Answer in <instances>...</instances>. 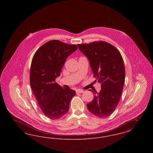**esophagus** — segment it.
Wrapping results in <instances>:
<instances>
[{"mask_svg":"<svg viewBox=\"0 0 153 153\" xmlns=\"http://www.w3.org/2000/svg\"><path fill=\"white\" fill-rule=\"evenodd\" d=\"M83 92H84V91L82 90V89H77L76 90V94H81V93H83Z\"/></svg>","mask_w":153,"mask_h":153,"instance_id":"1","label":"esophagus"}]
</instances>
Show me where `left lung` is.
I'll use <instances>...</instances> for the list:
<instances>
[{"label":"left lung","mask_w":153,"mask_h":153,"mask_svg":"<svg viewBox=\"0 0 153 153\" xmlns=\"http://www.w3.org/2000/svg\"><path fill=\"white\" fill-rule=\"evenodd\" d=\"M77 45L89 61L95 81L101 84L99 93L90 89L94 97L87 104L88 109L96 117H109L116 109L123 92L125 68L122 55L115 47L104 41Z\"/></svg>","instance_id":"8db88e82"}]
</instances>
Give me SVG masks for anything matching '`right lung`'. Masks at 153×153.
Returning <instances> with one entry per match:
<instances>
[{"label": "right lung", "mask_w": 153, "mask_h": 153, "mask_svg": "<svg viewBox=\"0 0 153 153\" xmlns=\"http://www.w3.org/2000/svg\"><path fill=\"white\" fill-rule=\"evenodd\" d=\"M77 49L76 45L51 40L41 46L32 59L30 86L41 111L51 119L64 116L76 95L75 91L62 88L55 80L60 76L66 58Z\"/></svg>", "instance_id": "right-lung-1"}]
</instances>
